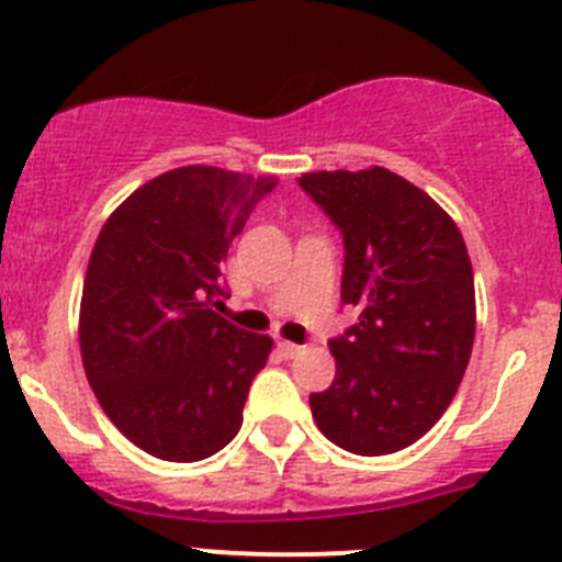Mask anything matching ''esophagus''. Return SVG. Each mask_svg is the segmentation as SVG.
<instances>
[{
    "label": "esophagus",
    "instance_id": "esophagus-1",
    "mask_svg": "<svg viewBox=\"0 0 562 562\" xmlns=\"http://www.w3.org/2000/svg\"><path fill=\"white\" fill-rule=\"evenodd\" d=\"M277 347H280V352L285 358H293V356H300V352H302L300 344H293V341H280V344H277Z\"/></svg>",
    "mask_w": 562,
    "mask_h": 562
}]
</instances>
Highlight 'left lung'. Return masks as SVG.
I'll use <instances>...</instances> for the list:
<instances>
[{
    "mask_svg": "<svg viewBox=\"0 0 562 562\" xmlns=\"http://www.w3.org/2000/svg\"><path fill=\"white\" fill-rule=\"evenodd\" d=\"M344 235L341 302L361 311L333 338L336 378L311 394L318 431L383 457L417 442L451 406L476 336L468 246L428 193L386 168L302 173Z\"/></svg>",
    "mask_w": 562,
    "mask_h": 562,
    "instance_id": "8db88e82",
    "label": "left lung"
}]
</instances>
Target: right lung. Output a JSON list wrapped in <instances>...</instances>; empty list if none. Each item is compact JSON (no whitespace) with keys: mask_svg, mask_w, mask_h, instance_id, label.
Returning <instances> with one entry per match:
<instances>
[{"mask_svg":"<svg viewBox=\"0 0 562 562\" xmlns=\"http://www.w3.org/2000/svg\"><path fill=\"white\" fill-rule=\"evenodd\" d=\"M274 176L187 165L111 212L80 300V358L109 419L136 448L199 462L235 439L271 338L215 313L221 262Z\"/></svg>","mask_w":562,"mask_h":562,"instance_id":"1","label":"right lung"}]
</instances>
